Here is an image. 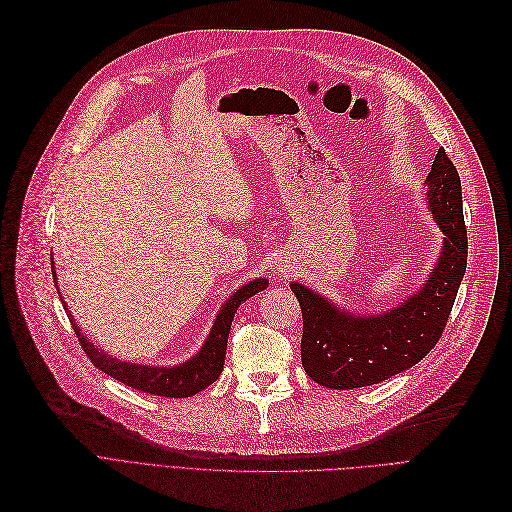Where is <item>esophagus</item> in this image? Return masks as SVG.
Segmentation results:
<instances>
[{"instance_id":"1","label":"esophagus","mask_w":512,"mask_h":512,"mask_svg":"<svg viewBox=\"0 0 512 512\" xmlns=\"http://www.w3.org/2000/svg\"><path fill=\"white\" fill-rule=\"evenodd\" d=\"M281 273H283V271H281Z\"/></svg>"}]
</instances>
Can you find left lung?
Instances as JSON below:
<instances>
[{
  "label": "left lung",
  "instance_id": "left-lung-1",
  "mask_svg": "<svg viewBox=\"0 0 512 512\" xmlns=\"http://www.w3.org/2000/svg\"><path fill=\"white\" fill-rule=\"evenodd\" d=\"M427 206L444 239L440 256L415 294L383 312L337 306L298 281L289 283L302 308V367L329 389L381 383L415 367L440 339L467 271V229L456 166L442 148L425 179Z\"/></svg>",
  "mask_w": 512,
  "mask_h": 512
}]
</instances>
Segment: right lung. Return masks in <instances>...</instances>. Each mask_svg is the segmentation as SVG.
I'll list each match as a JSON object with an SVG mask.
<instances>
[{"label": "right lung", "mask_w": 512, "mask_h": 512, "mask_svg": "<svg viewBox=\"0 0 512 512\" xmlns=\"http://www.w3.org/2000/svg\"><path fill=\"white\" fill-rule=\"evenodd\" d=\"M52 264H54V260H52ZM54 277H56V271H54ZM266 287H269V279L258 277V279L248 281L246 285H241L239 289H235L231 298L221 306V310H218L216 319L212 323V329L206 337V342L202 344V348L191 358H187L185 362L175 364V367H160V364L158 367H154V364L127 362L123 358H116V356L100 350L97 346H93V342H89V337H85L81 333V327L75 323V319H72L70 310L66 308V302H62V304L70 316L72 329H75L85 354L93 362V367H97L106 375L114 377L116 381L125 383L129 387H135V389H139V392H145V394L164 396V398H189L193 394L202 392V389H206L210 383H214L218 379V375L223 373L233 316L243 302L256 296L258 291H262ZM60 300H62V296H60Z\"/></svg>", "instance_id": "right-lung-1"}]
</instances>
